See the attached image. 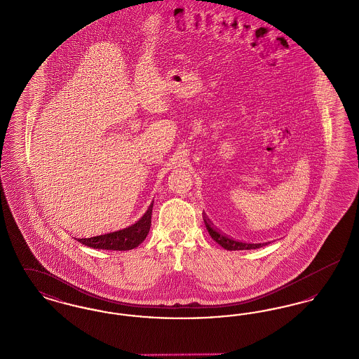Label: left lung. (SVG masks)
<instances>
[{
  "instance_id": "obj_1",
  "label": "left lung",
  "mask_w": 359,
  "mask_h": 359,
  "mask_svg": "<svg viewBox=\"0 0 359 359\" xmlns=\"http://www.w3.org/2000/svg\"><path fill=\"white\" fill-rule=\"evenodd\" d=\"M205 223L211 238L214 239L217 243H219L223 249H226V250H252V249H259V248L269 243V242H265V243H246V242H242V241H236V239L224 236L221 231H218L212 226V223L210 222V219H205Z\"/></svg>"
}]
</instances>
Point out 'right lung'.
<instances>
[{"mask_svg":"<svg viewBox=\"0 0 359 359\" xmlns=\"http://www.w3.org/2000/svg\"><path fill=\"white\" fill-rule=\"evenodd\" d=\"M152 208H154V202L148 207L147 212L137 222L130 226L102 233L100 236L79 237V238L75 239H78L85 246L94 248V249H103V250L135 249L144 239L147 238V236L149 233L151 221H152Z\"/></svg>","mask_w":359,"mask_h":359,"instance_id":"add662e5","label":"right lung"}]
</instances>
